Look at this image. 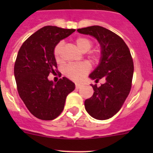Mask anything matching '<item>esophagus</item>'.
Here are the masks:
<instances>
[{
  "label": "esophagus",
  "mask_w": 153,
  "mask_h": 153,
  "mask_svg": "<svg viewBox=\"0 0 153 153\" xmlns=\"http://www.w3.org/2000/svg\"><path fill=\"white\" fill-rule=\"evenodd\" d=\"M82 86V85L79 84V83H76V89H79Z\"/></svg>",
  "instance_id": "1"
}]
</instances>
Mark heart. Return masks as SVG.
<instances>
[{
	"mask_svg": "<svg viewBox=\"0 0 153 153\" xmlns=\"http://www.w3.org/2000/svg\"><path fill=\"white\" fill-rule=\"evenodd\" d=\"M75 43L79 50L83 52L90 51L93 47V40L86 36H79L75 40ZM63 48V42H59L54 47L53 56L56 62L61 61V51ZM88 56L92 60H97L99 57V52L97 51L89 53ZM90 70V66L88 63L83 62L79 63L69 64L63 68V74L67 77L75 81H79L83 79Z\"/></svg>",
	"mask_w": 153,
	"mask_h": 153,
	"instance_id": "b5f03b06",
	"label": "heart"
}]
</instances>
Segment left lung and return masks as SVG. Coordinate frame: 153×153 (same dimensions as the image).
Here are the masks:
<instances>
[{
	"label": "left lung",
	"mask_w": 153,
	"mask_h": 153,
	"mask_svg": "<svg viewBox=\"0 0 153 153\" xmlns=\"http://www.w3.org/2000/svg\"><path fill=\"white\" fill-rule=\"evenodd\" d=\"M79 33L94 36L101 46V59L90 77L100 86L92 85L93 95L85 100V109L93 118L108 120L119 112L129 95L134 71L129 47L120 36L100 26L78 29Z\"/></svg>",
	"instance_id": "left-lung-1"
}]
</instances>
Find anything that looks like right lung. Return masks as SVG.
Returning a JSON list of instances; mask_svg holds the SVG:
<instances>
[{"label":"right lung","mask_w":153,"mask_h":153,"mask_svg":"<svg viewBox=\"0 0 153 153\" xmlns=\"http://www.w3.org/2000/svg\"><path fill=\"white\" fill-rule=\"evenodd\" d=\"M75 29L46 26L29 36L21 47L14 63V76L19 96L31 114L43 120H52L63 110L69 93L75 84L66 77L53 83L50 74L57 73L53 56L56 44Z\"/></svg>","instance_id":"1"}]
</instances>
